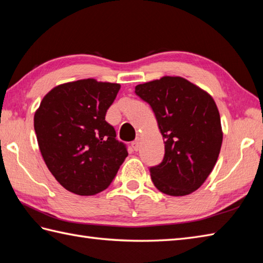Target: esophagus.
Returning <instances> with one entry per match:
<instances>
[{
    "label": "esophagus",
    "instance_id": "esophagus-1",
    "mask_svg": "<svg viewBox=\"0 0 263 263\" xmlns=\"http://www.w3.org/2000/svg\"><path fill=\"white\" fill-rule=\"evenodd\" d=\"M132 148L135 149L136 152H138V150L140 149V139H137V140L132 142Z\"/></svg>",
    "mask_w": 263,
    "mask_h": 263
}]
</instances>
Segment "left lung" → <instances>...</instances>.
Returning a JSON list of instances; mask_svg holds the SVG:
<instances>
[{"label": "left lung", "instance_id": "1", "mask_svg": "<svg viewBox=\"0 0 263 263\" xmlns=\"http://www.w3.org/2000/svg\"><path fill=\"white\" fill-rule=\"evenodd\" d=\"M136 93L155 113L165 143L161 163L150 167L160 192L183 197L214 170L222 142L220 115L210 95L181 77L141 83Z\"/></svg>", "mask_w": 263, "mask_h": 263}]
</instances>
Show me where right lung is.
<instances>
[{"instance_id": "1", "label": "right lung", "mask_w": 263, "mask_h": 263, "mask_svg": "<svg viewBox=\"0 0 263 263\" xmlns=\"http://www.w3.org/2000/svg\"><path fill=\"white\" fill-rule=\"evenodd\" d=\"M119 83L82 79L53 88L33 117L39 150L57 181L78 195L104 191L127 150L105 121Z\"/></svg>"}]
</instances>
